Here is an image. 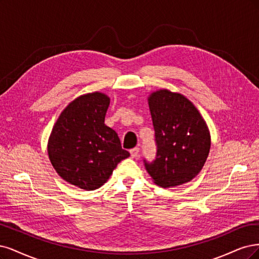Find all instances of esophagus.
I'll return each mask as SVG.
<instances>
[{"label":"esophagus","mask_w":259,"mask_h":259,"mask_svg":"<svg viewBox=\"0 0 259 259\" xmlns=\"http://www.w3.org/2000/svg\"><path fill=\"white\" fill-rule=\"evenodd\" d=\"M139 153H140V148L139 147H135L130 149V155L132 158H138L139 157Z\"/></svg>","instance_id":"34e87169"}]
</instances>
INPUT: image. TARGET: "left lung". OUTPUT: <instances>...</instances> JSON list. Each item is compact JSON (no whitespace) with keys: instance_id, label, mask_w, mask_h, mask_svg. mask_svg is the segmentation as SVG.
Here are the masks:
<instances>
[{"instance_id":"obj_1","label":"left lung","mask_w":259,"mask_h":259,"mask_svg":"<svg viewBox=\"0 0 259 259\" xmlns=\"http://www.w3.org/2000/svg\"><path fill=\"white\" fill-rule=\"evenodd\" d=\"M155 130L156 157L143 159L157 185L174 187L201 171L211 147L210 133L195 105L180 94L159 90L148 99Z\"/></svg>"}]
</instances>
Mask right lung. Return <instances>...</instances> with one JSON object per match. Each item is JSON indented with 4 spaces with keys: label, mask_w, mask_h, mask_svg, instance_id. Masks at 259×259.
Returning <instances> with one entry per match:
<instances>
[{
    "label": "right lung",
    "mask_w": 259,
    "mask_h": 259,
    "mask_svg": "<svg viewBox=\"0 0 259 259\" xmlns=\"http://www.w3.org/2000/svg\"><path fill=\"white\" fill-rule=\"evenodd\" d=\"M110 99L100 93L75 99L53 128L48 155L55 170L70 184L86 190L101 187L117 164L130 156L104 118Z\"/></svg>",
    "instance_id": "1"
}]
</instances>
